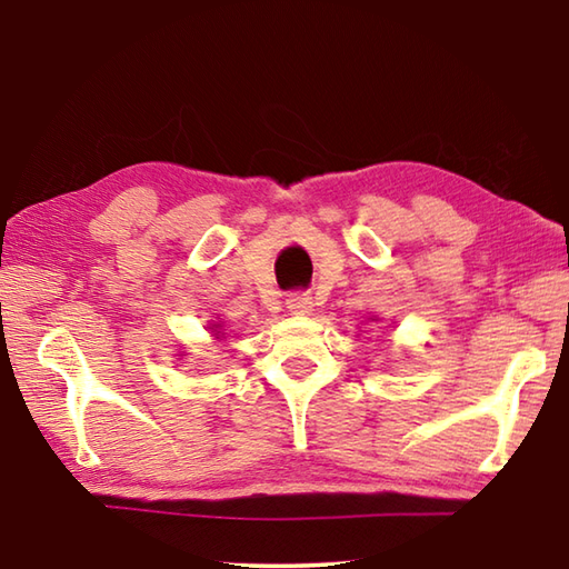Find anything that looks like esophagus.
<instances>
[{
	"mask_svg": "<svg viewBox=\"0 0 569 569\" xmlns=\"http://www.w3.org/2000/svg\"><path fill=\"white\" fill-rule=\"evenodd\" d=\"M286 303H288V308H291V313H311V308H313L311 296H308L306 291L291 293V296H288Z\"/></svg>",
	"mask_w": 569,
	"mask_h": 569,
	"instance_id": "esophagus-1",
	"label": "esophagus"
}]
</instances>
